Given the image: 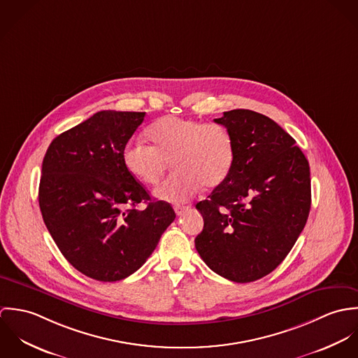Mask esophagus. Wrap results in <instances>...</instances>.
<instances>
[{
	"mask_svg": "<svg viewBox=\"0 0 358 358\" xmlns=\"http://www.w3.org/2000/svg\"><path fill=\"white\" fill-rule=\"evenodd\" d=\"M173 209H175L176 215L180 216V215H183L186 210H189V206H186V205H175Z\"/></svg>",
	"mask_w": 358,
	"mask_h": 358,
	"instance_id": "esophagus-1",
	"label": "esophagus"
}]
</instances>
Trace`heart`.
I'll return each mask as SVG.
<instances>
[{
  "label": "heart",
  "instance_id": "b5f03b06",
  "mask_svg": "<svg viewBox=\"0 0 358 358\" xmlns=\"http://www.w3.org/2000/svg\"><path fill=\"white\" fill-rule=\"evenodd\" d=\"M146 136L152 146L139 141L127 143L122 162L135 179L152 186L172 161L176 172L154 190L158 200L186 201L203 185L206 189L220 186L233 171L236 143L222 124L166 115L154 121Z\"/></svg>",
  "mask_w": 358,
  "mask_h": 358
}]
</instances>
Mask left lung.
Returning a JSON list of instances; mask_svg holds the SVG:
<instances>
[{
	"instance_id": "obj_1",
	"label": "left lung",
	"mask_w": 358,
	"mask_h": 358,
	"mask_svg": "<svg viewBox=\"0 0 358 358\" xmlns=\"http://www.w3.org/2000/svg\"><path fill=\"white\" fill-rule=\"evenodd\" d=\"M236 143L229 178L196 208L204 229L196 250L216 274L251 282L271 273L289 254L306 224L310 166L295 139L252 110L224 111Z\"/></svg>"
}]
</instances>
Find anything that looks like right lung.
<instances>
[{
	"label": "right lung",
	"mask_w": 358,
	"mask_h": 358,
	"mask_svg": "<svg viewBox=\"0 0 358 358\" xmlns=\"http://www.w3.org/2000/svg\"><path fill=\"white\" fill-rule=\"evenodd\" d=\"M146 113L103 110L52 141L38 203L69 263L94 280L120 281L153 254L175 210L125 169L122 150ZM145 202L147 208L134 206Z\"/></svg>",
	"instance_id": "1"
}]
</instances>
